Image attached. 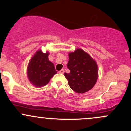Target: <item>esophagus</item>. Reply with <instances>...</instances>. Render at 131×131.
Instances as JSON below:
<instances>
[{
	"mask_svg": "<svg viewBox=\"0 0 131 131\" xmlns=\"http://www.w3.org/2000/svg\"><path fill=\"white\" fill-rule=\"evenodd\" d=\"M58 73H60V74H63V73H64V70H63V69H62V70L59 71V72H58Z\"/></svg>",
	"mask_w": 131,
	"mask_h": 131,
	"instance_id": "34e87169",
	"label": "esophagus"
}]
</instances>
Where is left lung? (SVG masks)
I'll return each instance as SVG.
<instances>
[{"label": "left lung", "mask_w": 131, "mask_h": 131, "mask_svg": "<svg viewBox=\"0 0 131 131\" xmlns=\"http://www.w3.org/2000/svg\"><path fill=\"white\" fill-rule=\"evenodd\" d=\"M67 67L70 73H65L68 84L75 92L83 94L94 86L99 77L97 62L89 54L81 49L68 54Z\"/></svg>", "instance_id": "obj_1"}]
</instances>
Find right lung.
Segmentation results:
<instances>
[{
    "mask_svg": "<svg viewBox=\"0 0 131 131\" xmlns=\"http://www.w3.org/2000/svg\"><path fill=\"white\" fill-rule=\"evenodd\" d=\"M49 53L38 50L32 57L27 68V76L31 84L37 88L47 84L57 71L49 60Z\"/></svg>",
    "mask_w": 131,
    "mask_h": 131,
    "instance_id": "add662e5",
    "label": "right lung"
}]
</instances>
